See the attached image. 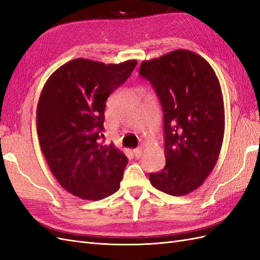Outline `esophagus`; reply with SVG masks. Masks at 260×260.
<instances>
[{
	"instance_id": "esophagus-1",
	"label": "esophagus",
	"mask_w": 260,
	"mask_h": 260,
	"mask_svg": "<svg viewBox=\"0 0 260 260\" xmlns=\"http://www.w3.org/2000/svg\"><path fill=\"white\" fill-rule=\"evenodd\" d=\"M133 154H135L136 158H140V157L142 156V148H141V147L135 148V149H133Z\"/></svg>"
}]
</instances>
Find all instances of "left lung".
<instances>
[{
    "label": "left lung",
    "mask_w": 260,
    "mask_h": 260,
    "mask_svg": "<svg viewBox=\"0 0 260 260\" xmlns=\"http://www.w3.org/2000/svg\"><path fill=\"white\" fill-rule=\"evenodd\" d=\"M139 74L151 82L164 112L166 166L149 175L154 187L182 196L203 184L214 169L224 135V106L208 61L187 50L143 60Z\"/></svg>",
    "instance_id": "obj_1"
}]
</instances>
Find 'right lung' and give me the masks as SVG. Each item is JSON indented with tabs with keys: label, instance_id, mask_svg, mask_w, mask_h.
<instances>
[{
	"label": "right lung",
	"instance_id": "1",
	"mask_svg": "<svg viewBox=\"0 0 260 260\" xmlns=\"http://www.w3.org/2000/svg\"><path fill=\"white\" fill-rule=\"evenodd\" d=\"M137 62L106 65L76 58L55 70L41 91L37 107L41 151L58 183L82 200L105 199L120 186L127 156L99 140L107 98Z\"/></svg>",
	"mask_w": 260,
	"mask_h": 260
}]
</instances>
